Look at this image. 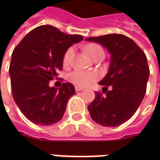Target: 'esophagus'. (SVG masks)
Instances as JSON below:
<instances>
[{
	"label": "esophagus",
	"mask_w": 160,
	"mask_h": 160,
	"mask_svg": "<svg viewBox=\"0 0 160 160\" xmlns=\"http://www.w3.org/2000/svg\"><path fill=\"white\" fill-rule=\"evenodd\" d=\"M75 89H76L77 92H80V91H83V88H82V87H79V86H76V88H75Z\"/></svg>",
	"instance_id": "1"
}]
</instances>
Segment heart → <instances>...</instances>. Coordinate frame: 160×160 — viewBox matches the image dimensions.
I'll return each mask as SVG.
<instances>
[{"mask_svg": "<svg viewBox=\"0 0 160 160\" xmlns=\"http://www.w3.org/2000/svg\"><path fill=\"white\" fill-rule=\"evenodd\" d=\"M85 51L92 58H93L98 55H101V54L104 55V51H103L102 47L99 44H96V43L88 44L85 47ZM73 53H74L73 48H68L66 51L64 56H63V64H64V66H68L70 64ZM68 78L72 83L77 85V86L85 87V86L89 85L91 83L96 81L98 78V75L95 72H92V71L75 70L69 74Z\"/></svg>", "mask_w": 160, "mask_h": 160, "instance_id": "heart-1", "label": "heart"}]
</instances>
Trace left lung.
Masks as SVG:
<instances>
[{
    "label": "left lung",
    "instance_id": "8db88e82",
    "mask_svg": "<svg viewBox=\"0 0 160 160\" xmlns=\"http://www.w3.org/2000/svg\"><path fill=\"white\" fill-rule=\"evenodd\" d=\"M86 41L101 43L110 53V66L100 82L102 92L88 106L91 118L103 126H117L130 119L144 98L150 76L143 51L126 35L110 34Z\"/></svg>",
    "mask_w": 160,
    "mask_h": 160
}]
</instances>
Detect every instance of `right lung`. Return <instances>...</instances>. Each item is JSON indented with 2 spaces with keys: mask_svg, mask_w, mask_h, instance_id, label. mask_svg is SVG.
Wrapping results in <instances>:
<instances>
[{
  "mask_svg": "<svg viewBox=\"0 0 160 160\" xmlns=\"http://www.w3.org/2000/svg\"><path fill=\"white\" fill-rule=\"evenodd\" d=\"M83 39L80 34H64L45 25L30 31L15 47L9 69L12 95L31 122L52 126L62 118L75 87L63 83L58 89L49 83L62 69L66 51Z\"/></svg>",
  "mask_w": 160,
  "mask_h": 160,
  "instance_id": "right-lung-1",
  "label": "right lung"
}]
</instances>
